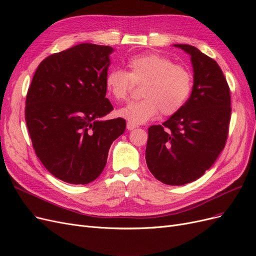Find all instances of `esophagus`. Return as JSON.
I'll use <instances>...</instances> for the list:
<instances>
[{"label":"esophagus","mask_w":256,"mask_h":256,"mask_svg":"<svg viewBox=\"0 0 256 256\" xmlns=\"http://www.w3.org/2000/svg\"><path fill=\"white\" fill-rule=\"evenodd\" d=\"M138 126L136 125V124H132V122H127V129L128 130H134V129H136Z\"/></svg>","instance_id":"34e87169"}]
</instances>
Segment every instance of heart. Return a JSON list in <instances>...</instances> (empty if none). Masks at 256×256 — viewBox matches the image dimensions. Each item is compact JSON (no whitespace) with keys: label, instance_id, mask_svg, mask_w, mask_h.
<instances>
[{"label":"heart","instance_id":"obj_1","mask_svg":"<svg viewBox=\"0 0 256 256\" xmlns=\"http://www.w3.org/2000/svg\"><path fill=\"white\" fill-rule=\"evenodd\" d=\"M128 72L112 69L106 76V88L118 102L128 98L131 81L144 82L142 99L131 102L118 111L120 118L132 124L145 122L159 111L164 116L180 112L190 97L193 76L190 69L156 52L136 54L127 62Z\"/></svg>","mask_w":256,"mask_h":256}]
</instances>
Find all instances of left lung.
I'll return each instance as SVG.
<instances>
[{
	"label": "left lung",
	"instance_id": "1",
	"mask_svg": "<svg viewBox=\"0 0 256 256\" xmlns=\"http://www.w3.org/2000/svg\"><path fill=\"white\" fill-rule=\"evenodd\" d=\"M191 58L193 88L182 109L148 128L145 159L166 184L196 180L224 148L230 120V92L220 66L193 46L174 44Z\"/></svg>",
	"mask_w": 256,
	"mask_h": 256
}]
</instances>
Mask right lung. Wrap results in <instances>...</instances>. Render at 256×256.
<instances>
[{"label":"right lung","mask_w":256,"mask_h":256,"mask_svg":"<svg viewBox=\"0 0 256 256\" xmlns=\"http://www.w3.org/2000/svg\"><path fill=\"white\" fill-rule=\"evenodd\" d=\"M109 46L80 44L51 54L34 74L26 100V120L37 157L68 184H88L102 173L126 120H102L113 110L106 98Z\"/></svg>","instance_id":"obj_1"}]
</instances>
